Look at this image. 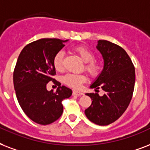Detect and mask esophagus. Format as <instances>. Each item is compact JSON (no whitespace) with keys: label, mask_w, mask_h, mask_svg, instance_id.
Listing matches in <instances>:
<instances>
[{"label":"esophagus","mask_w":150,"mask_h":150,"mask_svg":"<svg viewBox=\"0 0 150 150\" xmlns=\"http://www.w3.org/2000/svg\"><path fill=\"white\" fill-rule=\"evenodd\" d=\"M73 95H74V96H81L83 95V93H82L81 91L74 90V91H73Z\"/></svg>","instance_id":"34e87169"}]
</instances>
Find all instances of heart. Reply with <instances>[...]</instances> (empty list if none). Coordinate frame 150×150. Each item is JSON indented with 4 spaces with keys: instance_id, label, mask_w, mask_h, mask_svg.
<instances>
[{
    "instance_id": "b5f03b06",
    "label": "heart",
    "mask_w": 150,
    "mask_h": 150,
    "mask_svg": "<svg viewBox=\"0 0 150 150\" xmlns=\"http://www.w3.org/2000/svg\"><path fill=\"white\" fill-rule=\"evenodd\" d=\"M74 50L80 55L84 63L83 69L92 77L98 76L102 72L103 67L99 61L95 59V54L91 50L83 45H78L74 47ZM64 52L60 50L54 54L53 57V65L54 69L58 71H62L63 69V61H64ZM87 81L86 74H67L63 77V82L67 86L74 88H79L81 84Z\"/></svg>"
}]
</instances>
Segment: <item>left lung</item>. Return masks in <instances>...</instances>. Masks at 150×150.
I'll list each match as a JSON object with an SVG mask.
<instances>
[{
    "label": "left lung",
    "instance_id": "left-lung-1",
    "mask_svg": "<svg viewBox=\"0 0 150 150\" xmlns=\"http://www.w3.org/2000/svg\"><path fill=\"white\" fill-rule=\"evenodd\" d=\"M97 48L103 54L104 68L91 88H102L105 94L103 96L98 93L86 94L92 102L84 112L91 122L105 126L121 117L129 105L134 88L135 70L129 55L119 45L99 40Z\"/></svg>",
    "mask_w": 150,
    "mask_h": 150
}]
</instances>
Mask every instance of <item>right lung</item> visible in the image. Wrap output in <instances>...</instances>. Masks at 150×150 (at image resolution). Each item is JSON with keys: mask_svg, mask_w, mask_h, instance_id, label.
Instances as JSON below:
<instances>
[{"mask_svg": "<svg viewBox=\"0 0 150 150\" xmlns=\"http://www.w3.org/2000/svg\"><path fill=\"white\" fill-rule=\"evenodd\" d=\"M56 38H43L28 44L18 55L13 72L16 97L22 110L30 120L39 125L54 122L63 112L62 101L70 97L72 90L53 76L55 69L53 57L64 47ZM49 81L58 86L56 92H48Z\"/></svg>", "mask_w": 150, "mask_h": 150, "instance_id": "add662e5", "label": "right lung"}]
</instances>
